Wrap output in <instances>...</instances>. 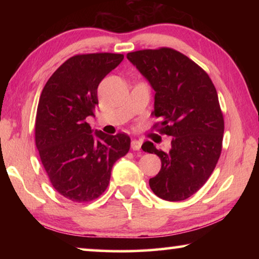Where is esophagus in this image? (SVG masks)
Instances as JSON below:
<instances>
[{
	"label": "esophagus",
	"instance_id": "1",
	"mask_svg": "<svg viewBox=\"0 0 259 259\" xmlns=\"http://www.w3.org/2000/svg\"><path fill=\"white\" fill-rule=\"evenodd\" d=\"M140 147H142V143H140L139 140L134 139L133 142H131V148H133L134 151H139Z\"/></svg>",
	"mask_w": 259,
	"mask_h": 259
}]
</instances>
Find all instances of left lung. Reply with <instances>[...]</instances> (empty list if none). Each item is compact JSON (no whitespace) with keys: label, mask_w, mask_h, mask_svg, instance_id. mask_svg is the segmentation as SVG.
Masks as SVG:
<instances>
[{"label":"left lung","mask_w":259,"mask_h":259,"mask_svg":"<svg viewBox=\"0 0 259 259\" xmlns=\"http://www.w3.org/2000/svg\"><path fill=\"white\" fill-rule=\"evenodd\" d=\"M126 58L155 91L152 115L161 121L154 128L172 137L168 152L143 144L162 163L151 190L166 201L186 200L208 181L222 153L224 117L216 88L198 64L171 48L129 52Z\"/></svg>","instance_id":"left-lung-1"}]
</instances>
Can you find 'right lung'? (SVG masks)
<instances>
[{
    "label": "right lung",
    "mask_w": 259,
    "mask_h": 259,
    "mask_svg": "<svg viewBox=\"0 0 259 259\" xmlns=\"http://www.w3.org/2000/svg\"><path fill=\"white\" fill-rule=\"evenodd\" d=\"M124 56L76 55L57 68L43 88L35 120V144L55 190L73 202L99 198L111 179L113 164L130 150V137L93 134L99 83Z\"/></svg>",
    "instance_id": "right-lung-1"
}]
</instances>
